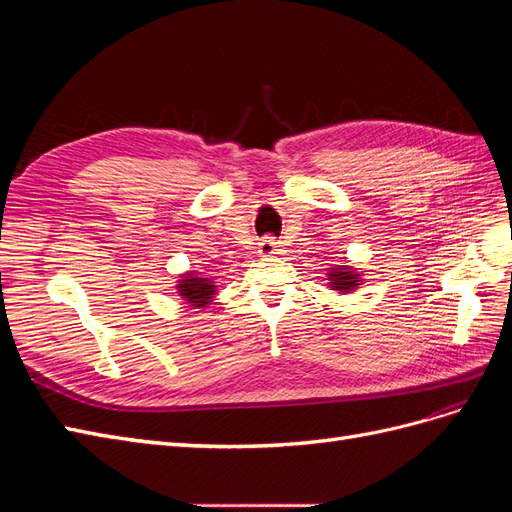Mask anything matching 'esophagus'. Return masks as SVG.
Instances as JSON below:
<instances>
[{
  "mask_svg": "<svg viewBox=\"0 0 512 512\" xmlns=\"http://www.w3.org/2000/svg\"><path fill=\"white\" fill-rule=\"evenodd\" d=\"M258 254H260L262 258L282 254V245H280V241H275L273 237H265V239H262V241L258 243Z\"/></svg>",
  "mask_w": 512,
  "mask_h": 512,
  "instance_id": "esophagus-1",
  "label": "esophagus"
}]
</instances>
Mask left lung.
<instances>
[{"label":"left lung","instance_id":"obj_1","mask_svg":"<svg viewBox=\"0 0 512 512\" xmlns=\"http://www.w3.org/2000/svg\"><path fill=\"white\" fill-rule=\"evenodd\" d=\"M327 280H329L331 290H335L339 294H350V292L361 288L363 273L344 262V265H335V267L327 269Z\"/></svg>","mask_w":512,"mask_h":512}]
</instances>
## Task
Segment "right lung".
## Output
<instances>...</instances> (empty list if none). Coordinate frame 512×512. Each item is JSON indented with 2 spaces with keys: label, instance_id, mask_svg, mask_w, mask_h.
Returning <instances> with one entry per match:
<instances>
[{
  "label": "right lung",
  "instance_id": "add662e5",
  "mask_svg": "<svg viewBox=\"0 0 512 512\" xmlns=\"http://www.w3.org/2000/svg\"><path fill=\"white\" fill-rule=\"evenodd\" d=\"M175 290L188 305L194 309H203L213 303L215 294H218V286L211 280V277L198 275L196 271H185L179 275V280L175 284Z\"/></svg>",
  "mask_w": 512,
  "mask_h": 512
}]
</instances>
